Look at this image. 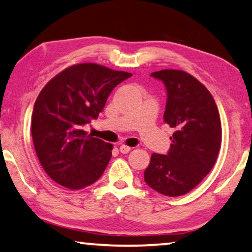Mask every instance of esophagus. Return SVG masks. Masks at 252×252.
Instances as JSON below:
<instances>
[{
	"mask_svg": "<svg viewBox=\"0 0 252 252\" xmlns=\"http://www.w3.org/2000/svg\"><path fill=\"white\" fill-rule=\"evenodd\" d=\"M130 150H131V148L129 146H126V145L120 146V151H121L122 154H127Z\"/></svg>",
	"mask_w": 252,
	"mask_h": 252,
	"instance_id": "obj_1",
	"label": "esophagus"
}]
</instances>
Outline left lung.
Returning a JSON list of instances; mask_svg holds the SVG:
<instances>
[{
    "label": "left lung",
    "instance_id": "8db88e82",
    "mask_svg": "<svg viewBox=\"0 0 252 252\" xmlns=\"http://www.w3.org/2000/svg\"><path fill=\"white\" fill-rule=\"evenodd\" d=\"M151 76L165 84L163 121L175 132L168 154L151 156L145 182L166 196H181L213 168L221 147V120L209 90L189 73L162 69Z\"/></svg>",
    "mask_w": 252,
    "mask_h": 252
}]
</instances>
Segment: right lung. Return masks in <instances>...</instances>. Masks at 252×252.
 Returning <instances> with one entry per match:
<instances>
[{"mask_svg":"<svg viewBox=\"0 0 252 252\" xmlns=\"http://www.w3.org/2000/svg\"><path fill=\"white\" fill-rule=\"evenodd\" d=\"M132 76L93 63L63 69L35 99L31 133L35 154L53 181L81 189L104 173L113 146L91 137L83 126L105 106L115 86Z\"/></svg>","mask_w":252,"mask_h":252,"instance_id":"obj_1","label":"right lung"}]
</instances>
